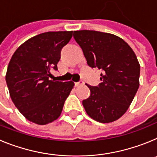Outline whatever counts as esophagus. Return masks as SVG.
Masks as SVG:
<instances>
[{
    "label": "esophagus",
    "instance_id": "esophagus-1",
    "mask_svg": "<svg viewBox=\"0 0 157 157\" xmlns=\"http://www.w3.org/2000/svg\"><path fill=\"white\" fill-rule=\"evenodd\" d=\"M82 85H84V82L83 81H79L78 82H75V86H79Z\"/></svg>",
    "mask_w": 157,
    "mask_h": 157
}]
</instances>
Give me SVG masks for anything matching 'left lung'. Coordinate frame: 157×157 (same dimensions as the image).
<instances>
[{"instance_id":"8db88e82","label":"left lung","mask_w":157,"mask_h":157,"mask_svg":"<svg viewBox=\"0 0 157 157\" xmlns=\"http://www.w3.org/2000/svg\"><path fill=\"white\" fill-rule=\"evenodd\" d=\"M87 64L102 71L98 86L86 84L90 96L82 105L90 117L111 123L123 116L139 87L140 64L130 45L114 34L95 31H74Z\"/></svg>"}]
</instances>
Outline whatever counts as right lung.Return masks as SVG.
Returning a JSON list of instances; mask_svg holds the SVG:
<instances>
[{"mask_svg":"<svg viewBox=\"0 0 157 157\" xmlns=\"http://www.w3.org/2000/svg\"><path fill=\"white\" fill-rule=\"evenodd\" d=\"M73 31H49L31 37L14 52L8 63L6 83L14 105L30 122L45 125L56 120L74 82L50 80L57 70L60 51Z\"/></svg>","mask_w":157,"mask_h":157,"instance_id":"add662e5","label":"right lung"}]
</instances>
